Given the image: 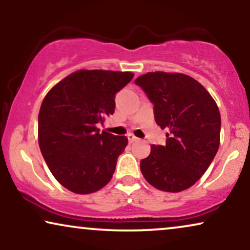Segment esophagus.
<instances>
[{
    "mask_svg": "<svg viewBox=\"0 0 250 250\" xmlns=\"http://www.w3.org/2000/svg\"><path fill=\"white\" fill-rule=\"evenodd\" d=\"M127 139H128V142L129 143H133V142H135V141H138V138H136V136H134L133 134H128L127 135Z\"/></svg>",
    "mask_w": 250,
    "mask_h": 250,
    "instance_id": "esophagus-1",
    "label": "esophagus"
}]
</instances>
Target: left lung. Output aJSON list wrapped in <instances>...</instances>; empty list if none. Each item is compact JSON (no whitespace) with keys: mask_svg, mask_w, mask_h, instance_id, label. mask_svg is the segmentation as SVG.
<instances>
[{"mask_svg":"<svg viewBox=\"0 0 250 250\" xmlns=\"http://www.w3.org/2000/svg\"><path fill=\"white\" fill-rule=\"evenodd\" d=\"M153 104L157 125L167 128L165 146H151L140 163L148 183L166 192L192 187L216 155L221 115L199 82L177 73H146L135 80Z\"/></svg>","mask_w":250,"mask_h":250,"instance_id":"8db88e82","label":"left lung"}]
</instances>
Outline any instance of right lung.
<instances>
[{"label": "right lung", "mask_w": 250, "mask_h": 250, "mask_svg": "<svg viewBox=\"0 0 250 250\" xmlns=\"http://www.w3.org/2000/svg\"><path fill=\"white\" fill-rule=\"evenodd\" d=\"M134 75L128 71L78 70L44 98L39 143L56 180L75 193L100 190L111 180L126 136L100 133L97 126L115 112V97Z\"/></svg>", "instance_id": "right-lung-1"}]
</instances>
